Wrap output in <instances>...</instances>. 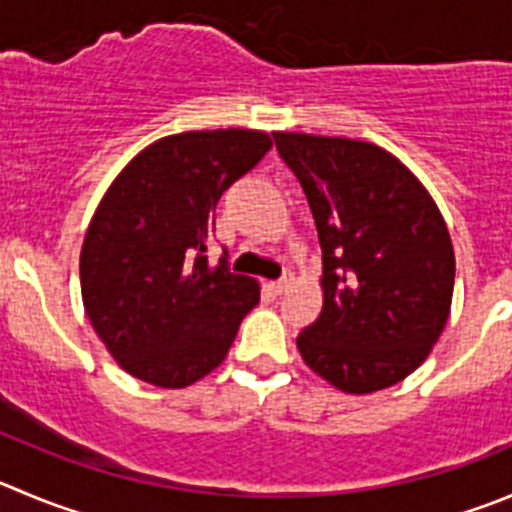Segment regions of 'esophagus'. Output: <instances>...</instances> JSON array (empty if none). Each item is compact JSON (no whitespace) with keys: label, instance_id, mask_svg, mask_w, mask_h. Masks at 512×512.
I'll list each match as a JSON object with an SVG mask.
<instances>
[{"label":"esophagus","instance_id":"esophagus-1","mask_svg":"<svg viewBox=\"0 0 512 512\" xmlns=\"http://www.w3.org/2000/svg\"><path fill=\"white\" fill-rule=\"evenodd\" d=\"M291 284H294V276H284V279L274 281V284H269V286H271V291H274V294H284V291L289 289Z\"/></svg>","mask_w":512,"mask_h":512}]
</instances>
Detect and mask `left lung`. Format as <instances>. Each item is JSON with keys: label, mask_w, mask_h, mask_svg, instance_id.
Here are the masks:
<instances>
[{"label": "left lung", "mask_w": 512, "mask_h": 512, "mask_svg": "<svg viewBox=\"0 0 512 512\" xmlns=\"http://www.w3.org/2000/svg\"><path fill=\"white\" fill-rule=\"evenodd\" d=\"M321 243V314L296 337L311 372L347 394L410 377L452 306L455 251L430 191L389 150L352 138L274 133Z\"/></svg>", "instance_id": "left-lung-1"}]
</instances>
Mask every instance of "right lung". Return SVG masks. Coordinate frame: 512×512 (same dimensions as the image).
Returning <instances> with one entry per match:
<instances>
[{"label": "right lung", "mask_w": 512, "mask_h": 512, "mask_svg": "<svg viewBox=\"0 0 512 512\" xmlns=\"http://www.w3.org/2000/svg\"><path fill=\"white\" fill-rule=\"evenodd\" d=\"M271 145L246 128L168 135L105 191L82 241V304L130 377L183 389L226 359L261 286L208 264L216 203Z\"/></svg>", "instance_id": "obj_1"}]
</instances>
